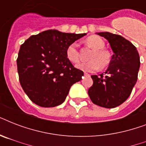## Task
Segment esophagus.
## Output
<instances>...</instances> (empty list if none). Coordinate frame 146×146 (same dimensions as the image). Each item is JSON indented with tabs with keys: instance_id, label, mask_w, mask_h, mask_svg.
<instances>
[{
	"instance_id": "1",
	"label": "esophagus",
	"mask_w": 146,
	"mask_h": 146,
	"mask_svg": "<svg viewBox=\"0 0 146 146\" xmlns=\"http://www.w3.org/2000/svg\"><path fill=\"white\" fill-rule=\"evenodd\" d=\"M84 75L85 76H90V74H89V73H85Z\"/></svg>"
}]
</instances>
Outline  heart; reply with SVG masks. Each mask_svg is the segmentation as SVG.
I'll return each instance as SVG.
<instances>
[{
    "label": "heart",
    "mask_w": 146,
    "mask_h": 146,
    "mask_svg": "<svg viewBox=\"0 0 146 146\" xmlns=\"http://www.w3.org/2000/svg\"><path fill=\"white\" fill-rule=\"evenodd\" d=\"M86 44L95 50L90 57V61L82 62L76 65L79 70L91 73L97 70L99 66H106L110 62V54L107 50H104L105 43L102 38L92 35L90 36L86 41ZM67 59L71 63H76L79 61V50L78 44L76 43H72L67 47L66 51Z\"/></svg>",
    "instance_id": "heart-1"
}]
</instances>
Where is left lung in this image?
I'll use <instances>...</instances> for the list:
<instances>
[{
	"label": "left lung",
	"mask_w": 146,
	"mask_h": 146,
	"mask_svg": "<svg viewBox=\"0 0 146 146\" xmlns=\"http://www.w3.org/2000/svg\"><path fill=\"white\" fill-rule=\"evenodd\" d=\"M106 38L113 54L108 68L99 76H91L93 85L88 90L90 99L98 106L113 108L129 98L138 78L140 60L136 48L121 35L98 33Z\"/></svg>",
	"instance_id": "8db88e82"
}]
</instances>
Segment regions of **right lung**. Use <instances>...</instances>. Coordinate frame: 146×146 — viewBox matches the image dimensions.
Segmentation results:
<instances>
[{"label": "right lung", "instance_id": "right-lung-1", "mask_svg": "<svg viewBox=\"0 0 146 146\" xmlns=\"http://www.w3.org/2000/svg\"><path fill=\"white\" fill-rule=\"evenodd\" d=\"M86 35L50 29L32 35L20 46L17 60L19 82L32 102L51 108L65 101L72 85L84 75L67 59L66 48Z\"/></svg>", "mask_w": 146, "mask_h": 146}]
</instances>
